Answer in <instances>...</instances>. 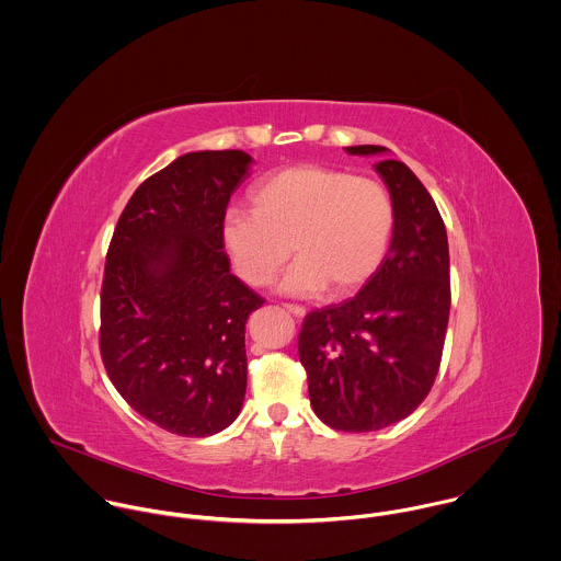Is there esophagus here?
Wrapping results in <instances>:
<instances>
[{
  "mask_svg": "<svg viewBox=\"0 0 561 561\" xmlns=\"http://www.w3.org/2000/svg\"><path fill=\"white\" fill-rule=\"evenodd\" d=\"M284 310L290 311L295 318H304L306 308L304 306H295V304H284Z\"/></svg>",
  "mask_w": 561,
  "mask_h": 561,
  "instance_id": "1",
  "label": "esophagus"
}]
</instances>
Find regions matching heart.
<instances>
[{
  "instance_id": "1",
  "label": "heart",
  "mask_w": 561,
  "mask_h": 561,
  "mask_svg": "<svg viewBox=\"0 0 561 561\" xmlns=\"http://www.w3.org/2000/svg\"><path fill=\"white\" fill-rule=\"evenodd\" d=\"M251 210L230 208L221 245L237 275L268 286L290 251L297 255L279 288L311 297L362 288L389 250L396 210L389 191L373 179L322 165L273 172L250 193Z\"/></svg>"
}]
</instances>
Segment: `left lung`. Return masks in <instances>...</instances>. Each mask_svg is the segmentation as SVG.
<instances>
[{
	"label": "left lung",
	"instance_id": "8db88e82",
	"mask_svg": "<svg viewBox=\"0 0 561 561\" xmlns=\"http://www.w3.org/2000/svg\"><path fill=\"white\" fill-rule=\"evenodd\" d=\"M373 157L393 199L391 245L366 286L340 306L310 311L299 333L310 402L320 422L373 433L409 417L435 382L449 318V250L435 199L382 146Z\"/></svg>",
	"mask_w": 561,
	"mask_h": 561
}]
</instances>
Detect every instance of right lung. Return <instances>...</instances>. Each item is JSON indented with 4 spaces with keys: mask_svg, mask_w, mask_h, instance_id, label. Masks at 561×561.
<instances>
[{
    "mask_svg": "<svg viewBox=\"0 0 561 561\" xmlns=\"http://www.w3.org/2000/svg\"><path fill=\"white\" fill-rule=\"evenodd\" d=\"M251 163L243 150L174 159L133 193L107 251L105 370L133 411L174 435H217L245 400V324L264 299L230 273L219 230Z\"/></svg>",
    "mask_w": 561,
    "mask_h": 561,
    "instance_id": "1",
    "label": "right lung"
}]
</instances>
